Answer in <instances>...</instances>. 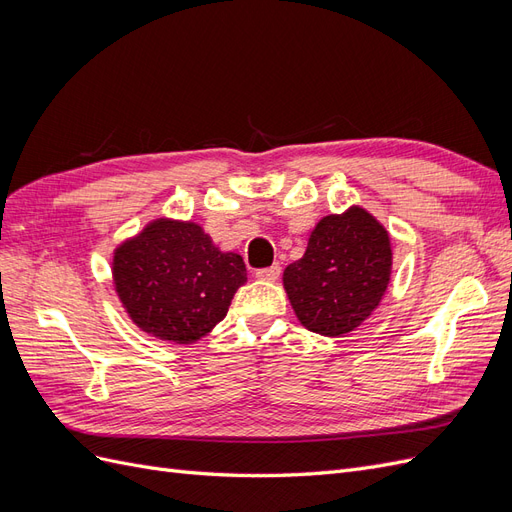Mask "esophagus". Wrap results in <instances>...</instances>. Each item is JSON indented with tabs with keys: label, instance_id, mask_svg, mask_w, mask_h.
Returning a JSON list of instances; mask_svg holds the SVG:
<instances>
[{
	"label": "esophagus",
	"instance_id": "34e87169",
	"mask_svg": "<svg viewBox=\"0 0 512 512\" xmlns=\"http://www.w3.org/2000/svg\"><path fill=\"white\" fill-rule=\"evenodd\" d=\"M280 273H282V267L275 262V265H271L267 269H258L256 277H258V280H262V282H275L277 277H280Z\"/></svg>",
	"mask_w": 512,
	"mask_h": 512
}]
</instances>
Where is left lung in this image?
Wrapping results in <instances>:
<instances>
[{"label": "left lung", "mask_w": 512, "mask_h": 512, "mask_svg": "<svg viewBox=\"0 0 512 512\" xmlns=\"http://www.w3.org/2000/svg\"><path fill=\"white\" fill-rule=\"evenodd\" d=\"M391 239L361 207L327 215L312 230L303 258L284 271V288L305 329L342 337L378 307L391 280Z\"/></svg>", "instance_id": "left-lung-1"}]
</instances>
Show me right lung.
<instances>
[{
    "label": "right lung",
    "instance_id": "obj_1",
    "mask_svg": "<svg viewBox=\"0 0 512 512\" xmlns=\"http://www.w3.org/2000/svg\"><path fill=\"white\" fill-rule=\"evenodd\" d=\"M113 280L138 329L192 344L224 320L247 271L239 254L220 252L198 224L160 218L117 247Z\"/></svg>",
    "mask_w": 512,
    "mask_h": 512
}]
</instances>
